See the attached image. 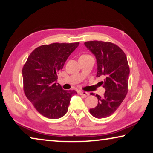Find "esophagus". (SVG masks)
Returning <instances> with one entry per match:
<instances>
[{
  "instance_id": "34e87169",
  "label": "esophagus",
  "mask_w": 153,
  "mask_h": 153,
  "mask_svg": "<svg viewBox=\"0 0 153 153\" xmlns=\"http://www.w3.org/2000/svg\"><path fill=\"white\" fill-rule=\"evenodd\" d=\"M79 94H80V95H82V96H83V97H88V96L89 95V94L88 92H83V91H79Z\"/></svg>"
}]
</instances>
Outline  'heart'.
<instances>
[{
  "instance_id": "b5f03b06",
  "label": "heart",
  "mask_w": 153,
  "mask_h": 153,
  "mask_svg": "<svg viewBox=\"0 0 153 153\" xmlns=\"http://www.w3.org/2000/svg\"><path fill=\"white\" fill-rule=\"evenodd\" d=\"M82 56H86V55H82Z\"/></svg>"
}]
</instances>
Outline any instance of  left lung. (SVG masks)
Masks as SVG:
<instances>
[{
  "mask_svg": "<svg viewBox=\"0 0 153 153\" xmlns=\"http://www.w3.org/2000/svg\"><path fill=\"white\" fill-rule=\"evenodd\" d=\"M84 45L97 59V76L105 77L101 82L105 89L104 96L96 94L98 104L90 108V113L98 119L109 117L120 107L128 91L129 67L126 55L118 46L110 42L88 41Z\"/></svg>",
  "mask_w": 153,
  "mask_h": 153,
  "instance_id": "8db88e82",
  "label": "left lung"
}]
</instances>
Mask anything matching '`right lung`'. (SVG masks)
<instances>
[{"label": "right lung", "instance_id": "1", "mask_svg": "<svg viewBox=\"0 0 153 153\" xmlns=\"http://www.w3.org/2000/svg\"><path fill=\"white\" fill-rule=\"evenodd\" d=\"M79 42L53 43L35 48L22 69L24 90L38 113L49 119L65 115L75 90H64L56 83L57 74Z\"/></svg>", "mask_w": 153, "mask_h": 153}]
</instances>
